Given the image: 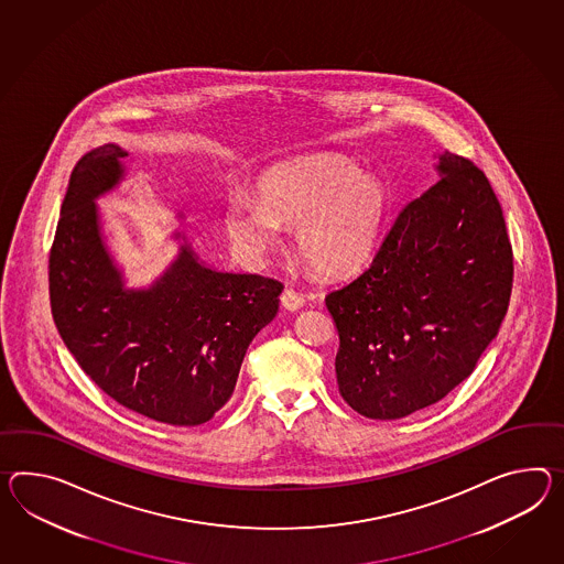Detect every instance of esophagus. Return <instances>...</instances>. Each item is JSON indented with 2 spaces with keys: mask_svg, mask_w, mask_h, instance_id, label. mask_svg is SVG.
<instances>
[{
  "mask_svg": "<svg viewBox=\"0 0 564 564\" xmlns=\"http://www.w3.org/2000/svg\"><path fill=\"white\" fill-rule=\"evenodd\" d=\"M281 303H283V307L289 310V312H295V310L303 307L305 300H303V295L300 293V291L288 288L285 291H283V293H281Z\"/></svg>",
  "mask_w": 564,
  "mask_h": 564,
  "instance_id": "esophagus-1",
  "label": "esophagus"
}]
</instances>
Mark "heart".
<instances>
[{"instance_id": "heart-1", "label": "heart", "mask_w": 564, "mask_h": 564, "mask_svg": "<svg viewBox=\"0 0 564 564\" xmlns=\"http://www.w3.org/2000/svg\"><path fill=\"white\" fill-rule=\"evenodd\" d=\"M387 209L383 183L346 161L289 166L262 180L259 199L236 193L224 212L234 247L250 259L295 228L303 261L326 276L348 275L369 259Z\"/></svg>"}]
</instances>
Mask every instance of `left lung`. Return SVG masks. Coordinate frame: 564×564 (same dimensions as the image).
<instances>
[{"label": "left lung", "instance_id": "left-lung-1", "mask_svg": "<svg viewBox=\"0 0 564 564\" xmlns=\"http://www.w3.org/2000/svg\"><path fill=\"white\" fill-rule=\"evenodd\" d=\"M440 180L398 214L371 264L326 295L344 401L398 420L463 383L508 312L513 250L481 169L440 154Z\"/></svg>", "mask_w": 564, "mask_h": 564}]
</instances>
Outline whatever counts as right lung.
Returning <instances> with one entry per match:
<instances>
[{"mask_svg":"<svg viewBox=\"0 0 564 564\" xmlns=\"http://www.w3.org/2000/svg\"><path fill=\"white\" fill-rule=\"evenodd\" d=\"M126 154L99 147L70 173L48 257L51 312L70 355L116 403L169 426H199L232 395L283 283L212 271L183 247L154 288L124 289L101 242L96 197L122 177Z\"/></svg>","mask_w":564,"mask_h":564,"instance_id":"right-lung-1","label":"right lung"}]
</instances>
